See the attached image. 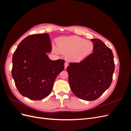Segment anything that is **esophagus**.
Wrapping results in <instances>:
<instances>
[{"label": "esophagus", "mask_w": 131, "mask_h": 131, "mask_svg": "<svg viewBox=\"0 0 131 131\" xmlns=\"http://www.w3.org/2000/svg\"><path fill=\"white\" fill-rule=\"evenodd\" d=\"M68 62H65V63H64V68H65V69H66V68H67V67H68Z\"/></svg>", "instance_id": "obj_1"}]
</instances>
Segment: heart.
I'll list each match as a JSON object with an SVG mask.
<instances>
[{
	"label": "heart",
	"instance_id": "1",
	"mask_svg": "<svg viewBox=\"0 0 131 131\" xmlns=\"http://www.w3.org/2000/svg\"><path fill=\"white\" fill-rule=\"evenodd\" d=\"M57 45L58 47L52 46L53 51L68 53V58L73 61H80L89 57L94 47L92 41L77 36L62 37L58 39Z\"/></svg>",
	"mask_w": 131,
	"mask_h": 131
}]
</instances>
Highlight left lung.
<instances>
[{
    "label": "left lung",
    "instance_id": "left-lung-1",
    "mask_svg": "<svg viewBox=\"0 0 131 131\" xmlns=\"http://www.w3.org/2000/svg\"><path fill=\"white\" fill-rule=\"evenodd\" d=\"M91 41L93 53L80 62L70 63L67 68L73 93L88 101L97 100L109 88L115 70L112 51L100 39Z\"/></svg>",
    "mask_w": 131,
    "mask_h": 131
}]
</instances>
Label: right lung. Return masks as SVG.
I'll return each mask as SVG.
<instances>
[{
  "mask_svg": "<svg viewBox=\"0 0 131 131\" xmlns=\"http://www.w3.org/2000/svg\"><path fill=\"white\" fill-rule=\"evenodd\" d=\"M52 51L49 34L31 35L19 43L13 56L12 77L23 96L41 100L51 93L57 75L64 70V61L50 59Z\"/></svg>",
  "mask_w": 131,
  "mask_h": 131,
  "instance_id": "1",
  "label": "right lung"
}]
</instances>
